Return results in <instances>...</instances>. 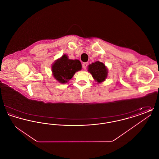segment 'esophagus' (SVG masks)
Wrapping results in <instances>:
<instances>
[{
	"label": "esophagus",
	"mask_w": 159,
	"mask_h": 159,
	"mask_svg": "<svg viewBox=\"0 0 159 159\" xmlns=\"http://www.w3.org/2000/svg\"><path fill=\"white\" fill-rule=\"evenodd\" d=\"M88 62H84L83 64V69H86L87 68V67H88Z\"/></svg>",
	"instance_id": "34e87169"
}]
</instances>
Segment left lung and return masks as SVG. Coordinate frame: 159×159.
I'll use <instances>...</instances> for the list:
<instances>
[{
    "label": "left lung",
    "instance_id": "left-lung-1",
    "mask_svg": "<svg viewBox=\"0 0 159 159\" xmlns=\"http://www.w3.org/2000/svg\"><path fill=\"white\" fill-rule=\"evenodd\" d=\"M88 71L98 83L104 82L108 75V70L105 64L101 62L96 61L88 66Z\"/></svg>",
    "mask_w": 159,
    "mask_h": 159
}]
</instances>
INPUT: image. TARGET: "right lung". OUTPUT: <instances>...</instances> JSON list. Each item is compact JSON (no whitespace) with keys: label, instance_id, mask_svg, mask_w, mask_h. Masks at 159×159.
I'll list each match as a JSON object with an SVG mask.
<instances>
[{"label":"right lung","instance_id":"1","mask_svg":"<svg viewBox=\"0 0 159 159\" xmlns=\"http://www.w3.org/2000/svg\"><path fill=\"white\" fill-rule=\"evenodd\" d=\"M82 69V64L79 60L68 59L66 54L54 62L52 66V75L61 83L68 82L76 72Z\"/></svg>","mask_w":159,"mask_h":159}]
</instances>
